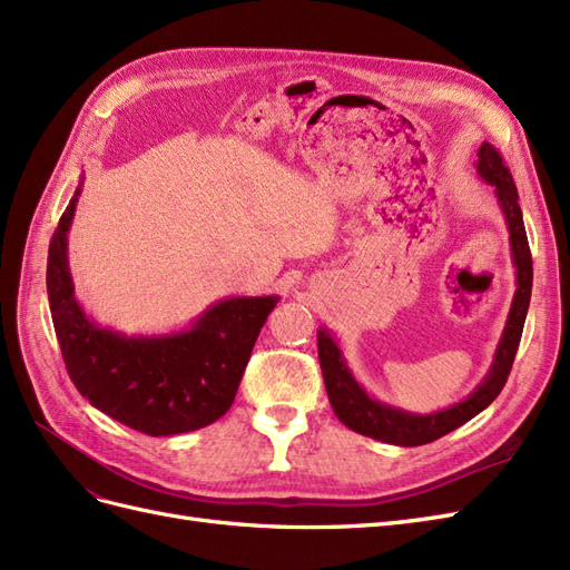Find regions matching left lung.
I'll return each mask as SVG.
<instances>
[{
    "mask_svg": "<svg viewBox=\"0 0 570 570\" xmlns=\"http://www.w3.org/2000/svg\"><path fill=\"white\" fill-rule=\"evenodd\" d=\"M478 174L482 180L494 187L499 206H502L507 226H509L511 256L515 266V295L511 302V312L507 318L502 340H499V347L494 352L492 368L485 375V381L465 396L463 402L454 404L452 409L425 413V416H421V413H409V411L371 400L366 390L354 381L352 371L347 368V361L342 358L337 342L323 327V331H318V361H321L327 400H331L335 416L358 435H366L387 444H400V446H419V444L435 442L442 435L452 433V430L463 425L465 421L478 416L482 409H488L497 400V394L507 385L515 352H519L523 323L530 306L532 256L528 247L523 214L519 206V189H515L511 170L504 166L502 154L488 142H482L478 149Z\"/></svg>",
    "mask_w": 570,
    "mask_h": 570,
    "instance_id": "8db88e82",
    "label": "left lung"
}]
</instances>
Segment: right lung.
<instances>
[{
  "mask_svg": "<svg viewBox=\"0 0 570 570\" xmlns=\"http://www.w3.org/2000/svg\"><path fill=\"white\" fill-rule=\"evenodd\" d=\"M73 193L47 256L51 321L68 375L90 404L137 433L166 438L218 421L235 400L254 342L278 297H230L206 308L189 331L128 337L92 323L73 295L66 233Z\"/></svg>",
  "mask_w": 570,
  "mask_h": 570,
  "instance_id": "1",
  "label": "right lung"
}]
</instances>
